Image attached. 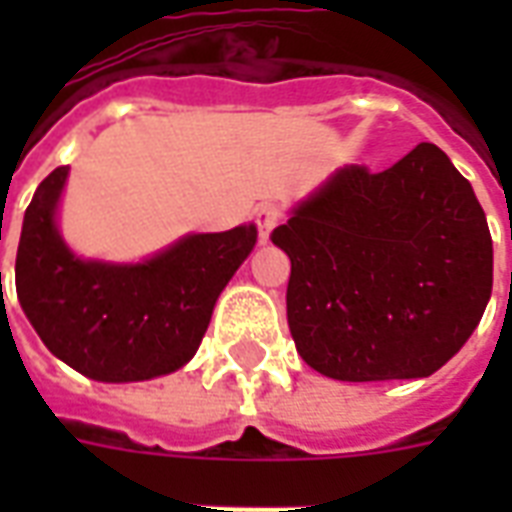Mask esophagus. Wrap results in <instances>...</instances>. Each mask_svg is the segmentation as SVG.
Wrapping results in <instances>:
<instances>
[{
  "mask_svg": "<svg viewBox=\"0 0 512 512\" xmlns=\"http://www.w3.org/2000/svg\"><path fill=\"white\" fill-rule=\"evenodd\" d=\"M281 217H284V212L279 207H273V204H263V207L257 209L255 223L257 231H260V244H268L273 228L281 223Z\"/></svg>",
  "mask_w": 512,
  "mask_h": 512,
  "instance_id": "obj_1",
  "label": "esophagus"
}]
</instances>
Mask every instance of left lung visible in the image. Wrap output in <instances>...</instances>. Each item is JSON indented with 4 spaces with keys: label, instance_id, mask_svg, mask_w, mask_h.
I'll list each match as a JSON object with an SVG mask.
<instances>
[{
    "label": "left lung",
    "instance_id": "1",
    "mask_svg": "<svg viewBox=\"0 0 512 512\" xmlns=\"http://www.w3.org/2000/svg\"><path fill=\"white\" fill-rule=\"evenodd\" d=\"M271 239L292 260L297 353L332 380L430 377L492 297L484 209L433 143L377 175L361 164L332 172Z\"/></svg>",
    "mask_w": 512,
    "mask_h": 512
}]
</instances>
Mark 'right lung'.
<instances>
[{"mask_svg": "<svg viewBox=\"0 0 512 512\" xmlns=\"http://www.w3.org/2000/svg\"><path fill=\"white\" fill-rule=\"evenodd\" d=\"M68 167L28 204L15 257L20 308L52 356L100 382L177 372L199 350L220 292L255 249L257 228L188 233L143 263L76 257L58 231Z\"/></svg>", "mask_w": 512, "mask_h": 512, "instance_id": "obj_1", "label": "right lung"}]
</instances>
